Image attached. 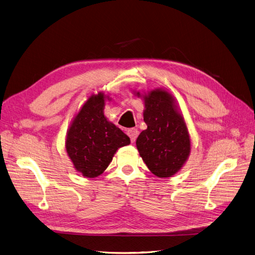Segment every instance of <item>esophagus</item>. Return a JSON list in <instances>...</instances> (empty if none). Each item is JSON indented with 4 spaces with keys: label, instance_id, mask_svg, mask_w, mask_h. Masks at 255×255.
<instances>
[{
    "label": "esophagus",
    "instance_id": "1",
    "mask_svg": "<svg viewBox=\"0 0 255 255\" xmlns=\"http://www.w3.org/2000/svg\"><path fill=\"white\" fill-rule=\"evenodd\" d=\"M128 135L129 138H130V141L135 142L136 138H137V136H138V129H137V128H128Z\"/></svg>",
    "mask_w": 255,
    "mask_h": 255
}]
</instances>
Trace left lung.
Returning a JSON list of instances; mask_svg holds the SVG:
<instances>
[{"label": "left lung", "mask_w": 255, "mask_h": 255, "mask_svg": "<svg viewBox=\"0 0 255 255\" xmlns=\"http://www.w3.org/2000/svg\"><path fill=\"white\" fill-rule=\"evenodd\" d=\"M144 101L146 129L138 136L137 150L149 170L158 177H170L181 170L190 154L186 123L171 94L154 89L146 95L136 92Z\"/></svg>", "instance_id": "1"}]
</instances>
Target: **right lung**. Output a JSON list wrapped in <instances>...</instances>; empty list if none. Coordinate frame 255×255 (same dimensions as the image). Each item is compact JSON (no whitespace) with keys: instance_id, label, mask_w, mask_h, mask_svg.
Listing matches in <instances>:
<instances>
[{"instance_id":"obj_1","label":"right lung","mask_w":255,"mask_h":255,"mask_svg":"<svg viewBox=\"0 0 255 255\" xmlns=\"http://www.w3.org/2000/svg\"><path fill=\"white\" fill-rule=\"evenodd\" d=\"M103 92L91 95L75 115L66 137V150L75 170L85 177L104 172L121 146L130 143L128 135L104 116Z\"/></svg>"}]
</instances>
